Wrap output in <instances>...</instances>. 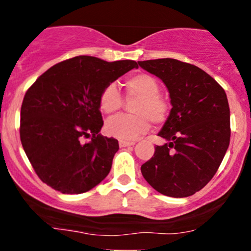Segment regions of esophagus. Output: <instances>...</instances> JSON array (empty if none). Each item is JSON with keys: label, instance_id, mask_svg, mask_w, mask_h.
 <instances>
[{"label": "esophagus", "instance_id": "1", "mask_svg": "<svg viewBox=\"0 0 251 251\" xmlns=\"http://www.w3.org/2000/svg\"><path fill=\"white\" fill-rule=\"evenodd\" d=\"M135 142H127V140H119V146L120 148H126V146H132L134 145Z\"/></svg>", "mask_w": 251, "mask_h": 251}]
</instances>
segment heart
<instances>
[{
    "instance_id": "1",
    "label": "heart",
    "mask_w": 251,
    "mask_h": 251,
    "mask_svg": "<svg viewBox=\"0 0 251 251\" xmlns=\"http://www.w3.org/2000/svg\"><path fill=\"white\" fill-rule=\"evenodd\" d=\"M128 98H137L132 106L133 116H118L106 122L105 131L108 135L122 140H135L149 131L150 124H162L168 117V103L159 96V83L153 76L140 73L125 81ZM99 105L103 113L113 114L123 106V98L117 86L109 83L102 89Z\"/></svg>"
}]
</instances>
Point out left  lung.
I'll list each match as a JSON object with an SVG mask.
<instances>
[{
    "mask_svg": "<svg viewBox=\"0 0 251 251\" xmlns=\"http://www.w3.org/2000/svg\"><path fill=\"white\" fill-rule=\"evenodd\" d=\"M168 88L171 111L151 159L142 165L145 180L170 197L203 189L220 168L230 143V108L224 89L197 66L176 59L138 61Z\"/></svg>",
    "mask_w": 251,
    "mask_h": 251,
    "instance_id": "8db88e82",
    "label": "left lung"
}]
</instances>
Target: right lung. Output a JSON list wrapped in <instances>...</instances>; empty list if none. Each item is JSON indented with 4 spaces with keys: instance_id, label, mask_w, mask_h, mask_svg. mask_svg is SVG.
<instances>
[{
    "instance_id": "1",
    "label": "right lung",
    "mask_w": 251,
    "mask_h": 251,
    "mask_svg": "<svg viewBox=\"0 0 251 251\" xmlns=\"http://www.w3.org/2000/svg\"><path fill=\"white\" fill-rule=\"evenodd\" d=\"M133 68H138L133 60L107 62L80 55L54 65L31 85L21 106L20 137L43 183L77 195L105 179L119 144L99 133L103 125L99 97Z\"/></svg>"
}]
</instances>
